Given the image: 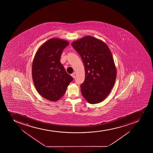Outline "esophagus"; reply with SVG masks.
I'll list each match as a JSON object with an SVG mask.
<instances>
[{
    "label": "esophagus",
    "instance_id": "1",
    "mask_svg": "<svg viewBox=\"0 0 153 153\" xmlns=\"http://www.w3.org/2000/svg\"><path fill=\"white\" fill-rule=\"evenodd\" d=\"M71 76L73 78H75V73H73V74H71Z\"/></svg>",
    "mask_w": 153,
    "mask_h": 153
}]
</instances>
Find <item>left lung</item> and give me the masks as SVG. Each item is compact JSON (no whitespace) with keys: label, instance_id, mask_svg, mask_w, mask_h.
Here are the masks:
<instances>
[{"label":"left lung","instance_id":"8db88e82","mask_svg":"<svg viewBox=\"0 0 153 153\" xmlns=\"http://www.w3.org/2000/svg\"><path fill=\"white\" fill-rule=\"evenodd\" d=\"M71 45L80 55L85 67V80L81 85L82 95L90 104L101 102L116 79V67L110 49L104 41L91 36L73 41Z\"/></svg>","mask_w":153,"mask_h":153}]
</instances>
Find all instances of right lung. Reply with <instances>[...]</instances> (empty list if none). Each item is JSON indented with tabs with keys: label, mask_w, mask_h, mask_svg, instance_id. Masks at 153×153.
Masks as SVG:
<instances>
[{
	"label": "right lung",
	"mask_w": 153,
	"mask_h": 153,
	"mask_svg": "<svg viewBox=\"0 0 153 153\" xmlns=\"http://www.w3.org/2000/svg\"><path fill=\"white\" fill-rule=\"evenodd\" d=\"M69 44L66 40L51 38L40 46L34 57V84L38 93L50 101H57L63 97L73 80L60 62L63 50Z\"/></svg>",
	"instance_id": "1"
}]
</instances>
